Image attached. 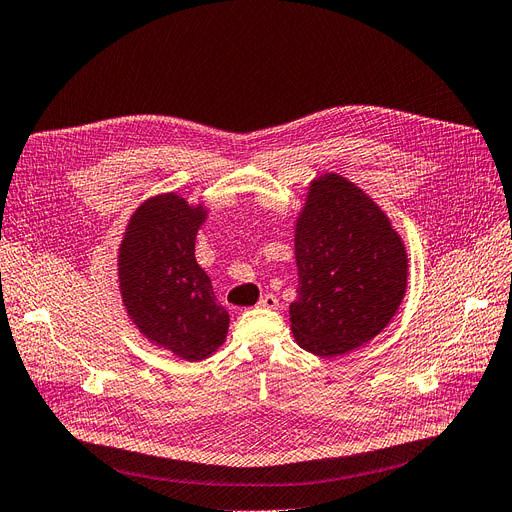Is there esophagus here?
<instances>
[{"instance_id": "1", "label": "esophagus", "mask_w": 512, "mask_h": 512, "mask_svg": "<svg viewBox=\"0 0 512 512\" xmlns=\"http://www.w3.org/2000/svg\"><path fill=\"white\" fill-rule=\"evenodd\" d=\"M257 308H268V310H276L278 308V299L272 293H266L259 301H257Z\"/></svg>"}]
</instances>
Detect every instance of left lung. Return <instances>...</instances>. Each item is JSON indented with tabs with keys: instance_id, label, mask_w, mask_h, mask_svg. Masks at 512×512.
I'll return each instance as SVG.
<instances>
[{
	"instance_id": "left-lung-1",
	"label": "left lung",
	"mask_w": 512,
	"mask_h": 512,
	"mask_svg": "<svg viewBox=\"0 0 512 512\" xmlns=\"http://www.w3.org/2000/svg\"><path fill=\"white\" fill-rule=\"evenodd\" d=\"M295 342L323 358L380 335L407 289V251L388 215L337 173L316 177L295 221Z\"/></svg>"
}]
</instances>
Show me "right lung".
Wrapping results in <instances>:
<instances>
[{"label": "right lung", "mask_w": 512, "mask_h": 512, "mask_svg": "<svg viewBox=\"0 0 512 512\" xmlns=\"http://www.w3.org/2000/svg\"><path fill=\"white\" fill-rule=\"evenodd\" d=\"M204 204L175 192L147 198L132 213L118 249V282L130 323L154 346L183 361L217 352L230 314L196 261Z\"/></svg>", "instance_id": "1"}]
</instances>
